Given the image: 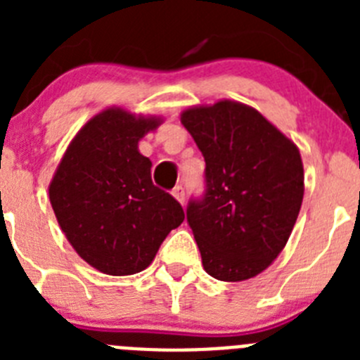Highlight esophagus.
<instances>
[{
    "label": "esophagus",
    "mask_w": 360,
    "mask_h": 360,
    "mask_svg": "<svg viewBox=\"0 0 360 360\" xmlns=\"http://www.w3.org/2000/svg\"><path fill=\"white\" fill-rule=\"evenodd\" d=\"M171 195H173L174 198H176L178 202H180V203H182V205H184V202H186V191H184L182 186H176V187H174V189L171 191Z\"/></svg>",
    "instance_id": "1"
}]
</instances>
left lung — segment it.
<instances>
[{
	"label": "left lung",
	"mask_w": 360,
	"mask_h": 360,
	"mask_svg": "<svg viewBox=\"0 0 360 360\" xmlns=\"http://www.w3.org/2000/svg\"><path fill=\"white\" fill-rule=\"evenodd\" d=\"M180 120L205 158V195L187 205L203 269L219 281L262 274L303 203L297 146L259 111L227 98L187 108Z\"/></svg>",
	"instance_id": "8db88e82"
}]
</instances>
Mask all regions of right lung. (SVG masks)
Listing matches in <instances>:
<instances>
[{"label":"right lung","mask_w":360,"mask_h":360,"mask_svg":"<svg viewBox=\"0 0 360 360\" xmlns=\"http://www.w3.org/2000/svg\"><path fill=\"white\" fill-rule=\"evenodd\" d=\"M162 117L106 108L79 129L49 186L57 224L88 265L110 276L148 269L182 224V205L151 182L139 142Z\"/></svg>","instance_id":"1"}]
</instances>
